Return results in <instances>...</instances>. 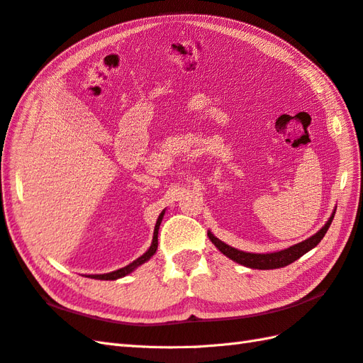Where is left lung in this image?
I'll list each match as a JSON object with an SVG mask.
<instances>
[{
	"label": "left lung",
	"mask_w": 363,
	"mask_h": 363,
	"mask_svg": "<svg viewBox=\"0 0 363 363\" xmlns=\"http://www.w3.org/2000/svg\"><path fill=\"white\" fill-rule=\"evenodd\" d=\"M334 220V213L330 215V218L328 220V223L323 226L317 234L312 235L307 240L301 242L298 245H293L290 248L284 250V251H277V252H269V254H252V252H243L238 251L233 246H229L226 243H223L221 240H218L217 237L212 235L211 233H207L209 238L212 240V243L217 246V248L228 256L229 259H233L234 262L245 267L250 268H257V269H273V268H281V267H287L290 265L291 262L298 260L301 256H304L307 251H311L312 248H315L320 242L321 238L325 237V234L328 233V229L330 226V223Z\"/></svg>",
	"instance_id": "obj_1"
}]
</instances>
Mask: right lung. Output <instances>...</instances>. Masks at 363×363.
Returning <instances> with one entry per match:
<instances>
[{
	"label": "right lung",
	"instance_id": "right-lung-1",
	"mask_svg": "<svg viewBox=\"0 0 363 363\" xmlns=\"http://www.w3.org/2000/svg\"><path fill=\"white\" fill-rule=\"evenodd\" d=\"M162 217H164V213H160V217L157 218V223H156V228H154V235H152V243L150 246V250L146 251L143 256L138 257L137 260H134L133 264H129L128 267L125 268H120L117 269V272H112V273H106V274H94V276H89V277H94V279H103V281H113V279H118V277H123L129 274L130 272H134V269L138 267L145 264L146 260H148L154 252H156L157 250V233H159V226H160V221H162Z\"/></svg>",
	"mask_w": 363,
	"mask_h": 363
}]
</instances>
